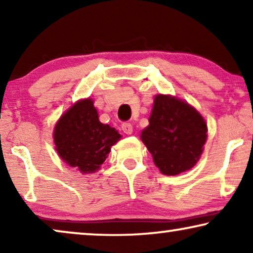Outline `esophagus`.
Wrapping results in <instances>:
<instances>
[{
    "label": "esophagus",
    "mask_w": 253,
    "mask_h": 253,
    "mask_svg": "<svg viewBox=\"0 0 253 253\" xmlns=\"http://www.w3.org/2000/svg\"><path fill=\"white\" fill-rule=\"evenodd\" d=\"M122 130H123L124 133L131 134V133H132V131H133V129H132V124H131V123H126V122L122 123Z\"/></svg>",
    "instance_id": "1"
}]
</instances>
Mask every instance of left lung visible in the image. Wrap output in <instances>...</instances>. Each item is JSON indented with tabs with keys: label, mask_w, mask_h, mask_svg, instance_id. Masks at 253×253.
Listing matches in <instances>:
<instances>
[{
	"label": "left lung",
	"mask_w": 253,
	"mask_h": 253,
	"mask_svg": "<svg viewBox=\"0 0 253 253\" xmlns=\"http://www.w3.org/2000/svg\"><path fill=\"white\" fill-rule=\"evenodd\" d=\"M141 140L165 175L189 170L199 160L207 138L205 120L181 100L159 94Z\"/></svg>",
	"instance_id": "obj_1"
}]
</instances>
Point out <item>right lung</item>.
I'll return each instance as SVG.
<instances>
[{
  "label": "right lung",
  "instance_id": "obj_1",
  "mask_svg": "<svg viewBox=\"0 0 253 253\" xmlns=\"http://www.w3.org/2000/svg\"><path fill=\"white\" fill-rule=\"evenodd\" d=\"M120 138L119 131L100 122L91 99L75 103L54 129L58 155L83 174L98 170Z\"/></svg>",
  "mask_w": 253,
  "mask_h": 253
}]
</instances>
